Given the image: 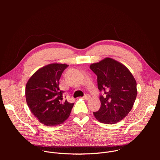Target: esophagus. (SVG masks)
<instances>
[{"label": "esophagus", "mask_w": 160, "mask_h": 160, "mask_svg": "<svg viewBox=\"0 0 160 160\" xmlns=\"http://www.w3.org/2000/svg\"><path fill=\"white\" fill-rule=\"evenodd\" d=\"M83 98L84 99L88 100V99H90V95H88V94H86V95H85V96L83 97Z\"/></svg>", "instance_id": "34e87169"}]
</instances>
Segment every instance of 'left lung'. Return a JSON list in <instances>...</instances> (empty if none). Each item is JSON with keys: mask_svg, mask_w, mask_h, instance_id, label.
Instances as JSON below:
<instances>
[{"mask_svg": "<svg viewBox=\"0 0 160 160\" xmlns=\"http://www.w3.org/2000/svg\"><path fill=\"white\" fill-rule=\"evenodd\" d=\"M90 68L98 76L101 108L93 112L95 118L102 123L119 122L127 116L135 102L138 90L132 73L122 63L110 58L91 64Z\"/></svg>", "mask_w": 160, "mask_h": 160, "instance_id": "obj_1", "label": "left lung"}]
</instances>
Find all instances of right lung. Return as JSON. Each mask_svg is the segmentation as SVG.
Returning <instances> with one entry per match:
<instances>
[{"label":"right lung","mask_w":160,"mask_h":160,"mask_svg":"<svg viewBox=\"0 0 160 160\" xmlns=\"http://www.w3.org/2000/svg\"><path fill=\"white\" fill-rule=\"evenodd\" d=\"M66 64L52 63L38 69L30 78L25 88L28 106L38 121L46 126L64 123L69 117L73 103L62 99L59 79Z\"/></svg>","instance_id":"obj_1"}]
</instances>
